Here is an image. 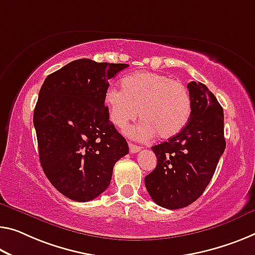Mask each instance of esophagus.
<instances>
[{"label":"esophagus","instance_id":"1","mask_svg":"<svg viewBox=\"0 0 255 255\" xmlns=\"http://www.w3.org/2000/svg\"><path fill=\"white\" fill-rule=\"evenodd\" d=\"M128 148H130V152L131 154H135V152L140 151L141 147L140 146H136V144H133V143H128Z\"/></svg>","mask_w":255,"mask_h":255}]
</instances>
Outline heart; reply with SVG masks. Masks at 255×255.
<instances>
[{"mask_svg": "<svg viewBox=\"0 0 255 255\" xmlns=\"http://www.w3.org/2000/svg\"><path fill=\"white\" fill-rule=\"evenodd\" d=\"M122 89L108 88L105 103L117 128H124L139 115L142 120L130 134L148 139H171L186 127L190 116V98L182 83L163 74L142 72L124 77Z\"/></svg>", "mask_w": 255, "mask_h": 255, "instance_id": "obj_1", "label": "heart"}]
</instances>
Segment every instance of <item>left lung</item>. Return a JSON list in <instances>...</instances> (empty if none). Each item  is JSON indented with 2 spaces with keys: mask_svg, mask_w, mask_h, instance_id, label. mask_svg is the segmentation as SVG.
<instances>
[{
  "mask_svg": "<svg viewBox=\"0 0 255 255\" xmlns=\"http://www.w3.org/2000/svg\"><path fill=\"white\" fill-rule=\"evenodd\" d=\"M190 116L183 130L151 148L157 157L144 185L156 204L182 209L204 193L226 148L223 109L205 84L190 82Z\"/></svg>",
  "mask_w": 255,
  "mask_h": 255,
  "instance_id": "1",
  "label": "left lung"
}]
</instances>
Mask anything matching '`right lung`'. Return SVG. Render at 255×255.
Here are the masks:
<instances>
[{"label": "right lung", "mask_w": 255, "mask_h": 255, "mask_svg": "<svg viewBox=\"0 0 255 255\" xmlns=\"http://www.w3.org/2000/svg\"><path fill=\"white\" fill-rule=\"evenodd\" d=\"M78 59L45 78L34 109L38 155L52 186L66 197L89 202L111 185L127 140L105 106L108 80L128 67Z\"/></svg>", "instance_id": "add662e5"}]
</instances>
